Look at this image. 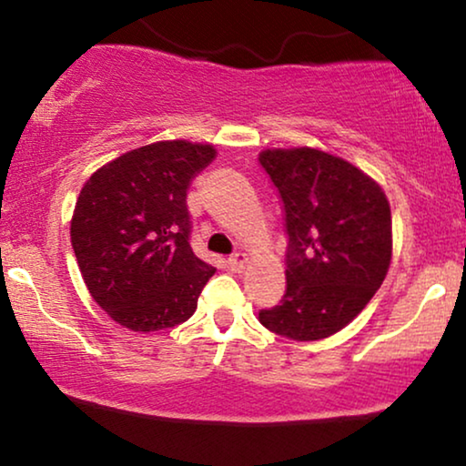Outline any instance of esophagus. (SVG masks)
I'll use <instances>...</instances> for the list:
<instances>
[{
    "instance_id": "1",
    "label": "esophagus",
    "mask_w": 466,
    "mask_h": 466,
    "mask_svg": "<svg viewBox=\"0 0 466 466\" xmlns=\"http://www.w3.org/2000/svg\"><path fill=\"white\" fill-rule=\"evenodd\" d=\"M246 263H248V257L244 252H238V254H233V257L227 258V267L231 271H241L246 267Z\"/></svg>"
}]
</instances>
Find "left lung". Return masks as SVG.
<instances>
[{
    "instance_id": "8db88e82",
    "label": "left lung",
    "mask_w": 466,
    "mask_h": 466,
    "mask_svg": "<svg viewBox=\"0 0 466 466\" xmlns=\"http://www.w3.org/2000/svg\"><path fill=\"white\" fill-rule=\"evenodd\" d=\"M284 203L286 292L258 320L276 335L318 341L348 327L384 282L392 216L365 171L329 152L273 148L258 155Z\"/></svg>"
}]
</instances>
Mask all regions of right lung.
<instances>
[{
    "label": "right lung",
    "mask_w": 466,
    "mask_h": 466,
    "mask_svg": "<svg viewBox=\"0 0 466 466\" xmlns=\"http://www.w3.org/2000/svg\"><path fill=\"white\" fill-rule=\"evenodd\" d=\"M216 148L187 139L129 150L85 182L72 248L97 305L136 333L171 329L197 309L214 267L190 248L187 190Z\"/></svg>",
    "instance_id": "add662e5"
}]
</instances>
